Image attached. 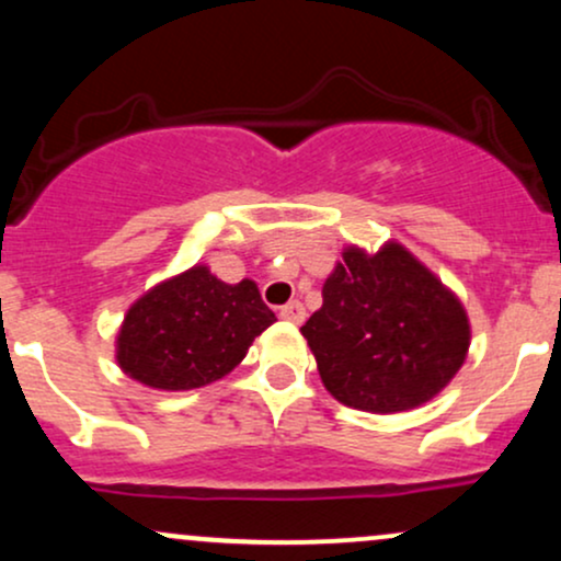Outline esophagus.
Returning a JSON list of instances; mask_svg holds the SVG:
<instances>
[{"mask_svg":"<svg viewBox=\"0 0 561 561\" xmlns=\"http://www.w3.org/2000/svg\"><path fill=\"white\" fill-rule=\"evenodd\" d=\"M279 317L293 321V324H302V319H306V308H302L300 300H289L279 308Z\"/></svg>","mask_w":561,"mask_h":561,"instance_id":"esophagus-1","label":"esophagus"}]
</instances>
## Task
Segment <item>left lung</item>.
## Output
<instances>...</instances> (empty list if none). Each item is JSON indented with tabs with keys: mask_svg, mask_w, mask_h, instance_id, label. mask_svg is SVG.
I'll list each match as a JSON object with an SVG mask.
<instances>
[{
	"mask_svg": "<svg viewBox=\"0 0 561 561\" xmlns=\"http://www.w3.org/2000/svg\"><path fill=\"white\" fill-rule=\"evenodd\" d=\"M321 298L300 332L340 403L375 414L414 409L465 364V308L401 244L377 255L345 250Z\"/></svg>",
	"mask_w": 561,
	"mask_h": 561,
	"instance_id": "1",
	"label": "left lung"
}]
</instances>
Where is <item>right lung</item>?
Masks as SVG:
<instances>
[{
  "label": "right lung",
  "instance_id": "1",
  "mask_svg": "<svg viewBox=\"0 0 561 561\" xmlns=\"http://www.w3.org/2000/svg\"><path fill=\"white\" fill-rule=\"evenodd\" d=\"M274 321L255 282L227 285L195 266L128 308L118 334V364L150 388H203L229 375Z\"/></svg>",
  "mask_w": 561,
  "mask_h": 561
}]
</instances>
